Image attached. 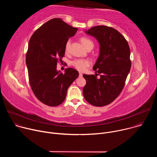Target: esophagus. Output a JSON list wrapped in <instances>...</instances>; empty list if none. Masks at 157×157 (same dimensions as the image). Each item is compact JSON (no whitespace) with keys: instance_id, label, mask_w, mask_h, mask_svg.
I'll return each instance as SVG.
<instances>
[{"instance_id":"obj_1","label":"esophagus","mask_w":157,"mask_h":157,"mask_svg":"<svg viewBox=\"0 0 157 157\" xmlns=\"http://www.w3.org/2000/svg\"><path fill=\"white\" fill-rule=\"evenodd\" d=\"M79 77H82V74L81 73H79Z\"/></svg>"}]
</instances>
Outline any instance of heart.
<instances>
[{
	"instance_id": "obj_1",
	"label": "heart",
	"mask_w": 157,
	"mask_h": 157,
	"mask_svg": "<svg viewBox=\"0 0 157 157\" xmlns=\"http://www.w3.org/2000/svg\"><path fill=\"white\" fill-rule=\"evenodd\" d=\"M80 41L81 43L83 44V46L87 50L90 48H93L94 47V42L93 41V40L87 37L82 36L80 38ZM70 45H71V41L70 40H68L66 41L65 44V47H64L66 53H69L70 49ZM71 64L78 71H84L88 66H89L91 64V61L88 59H75L71 62Z\"/></svg>"
}]
</instances>
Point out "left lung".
Listing matches in <instances>:
<instances>
[{
	"label": "left lung",
	"instance_id": "obj_1",
	"mask_svg": "<svg viewBox=\"0 0 157 157\" xmlns=\"http://www.w3.org/2000/svg\"><path fill=\"white\" fill-rule=\"evenodd\" d=\"M86 33L100 44L99 56L93 66L100 78L96 74L82 75L86 81L83 96L89 104L102 107L113 102L122 92L131 68L130 50L124 36L114 28L98 25Z\"/></svg>",
	"mask_w": 157,
	"mask_h": 157
}]
</instances>
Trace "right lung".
I'll use <instances>...</instances> for the list:
<instances>
[{"label": "right lung", "mask_w": 157, "mask_h": 157, "mask_svg": "<svg viewBox=\"0 0 157 157\" xmlns=\"http://www.w3.org/2000/svg\"><path fill=\"white\" fill-rule=\"evenodd\" d=\"M78 30L61 18L50 20L32 35L26 54V64L32 90L47 105L55 107L64 101L67 89L78 77L75 69L57 71L58 63L64 56L65 44Z\"/></svg>", "instance_id": "add662e5"}]
</instances>
